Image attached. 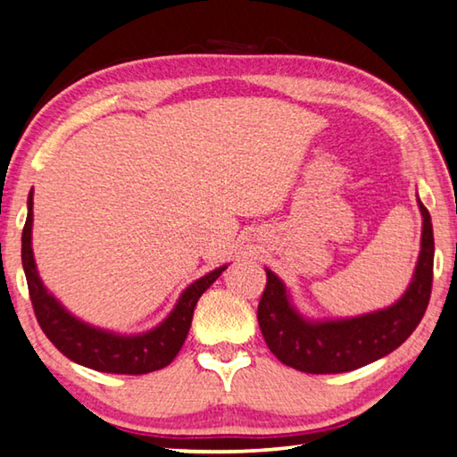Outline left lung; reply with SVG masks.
Here are the masks:
<instances>
[{
  "mask_svg": "<svg viewBox=\"0 0 457 457\" xmlns=\"http://www.w3.org/2000/svg\"><path fill=\"white\" fill-rule=\"evenodd\" d=\"M423 216L421 251L409 287L388 308L354 318L310 320L291 303L289 291L271 269L261 295L259 328L271 353L291 369L310 375H336L361 369L399 348L428 310L433 281L431 216L417 196Z\"/></svg>",
  "mask_w": 457,
  "mask_h": 457,
  "instance_id": "obj_1",
  "label": "left lung"
}]
</instances>
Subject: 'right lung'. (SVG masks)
Segmentation results:
<instances>
[{
    "instance_id": "right-lung-1",
    "label": "right lung",
    "mask_w": 457,
    "mask_h": 457,
    "mask_svg": "<svg viewBox=\"0 0 457 457\" xmlns=\"http://www.w3.org/2000/svg\"><path fill=\"white\" fill-rule=\"evenodd\" d=\"M34 192L28 194V219L21 233V265L28 279L29 299H32L36 320L48 340L72 362L99 372L113 375H147L160 370L174 361L188 336L194 308L200 295L220 278L227 269L222 265L204 278L190 283L178 297L168 318L152 330L141 334H117L95 328L64 308L44 286L36 269L32 251V222H34Z\"/></svg>"
}]
</instances>
